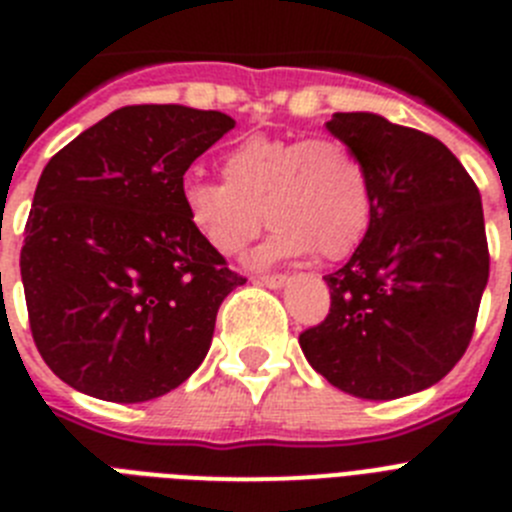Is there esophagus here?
<instances>
[{"instance_id": "esophagus-1", "label": "esophagus", "mask_w": 512, "mask_h": 512, "mask_svg": "<svg viewBox=\"0 0 512 512\" xmlns=\"http://www.w3.org/2000/svg\"><path fill=\"white\" fill-rule=\"evenodd\" d=\"M287 282H289V277H284V274H271V277L256 279V284H264V287H269V289H282Z\"/></svg>"}]
</instances>
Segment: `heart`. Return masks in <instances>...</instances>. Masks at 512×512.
Returning a JSON list of instances; mask_svg holds the SVG:
<instances>
[{"label":"heart","mask_w":512,"mask_h":512,"mask_svg":"<svg viewBox=\"0 0 512 512\" xmlns=\"http://www.w3.org/2000/svg\"><path fill=\"white\" fill-rule=\"evenodd\" d=\"M220 174L223 182L187 176L179 202L197 238L225 259L259 235L264 217L274 230L251 256L259 269L310 251L343 259L372 225L369 166L336 138L251 135L225 153Z\"/></svg>","instance_id":"b5f03b06"}]
</instances>
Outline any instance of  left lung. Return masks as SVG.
I'll return each instance as SVG.
<instances>
[{
    "mask_svg": "<svg viewBox=\"0 0 512 512\" xmlns=\"http://www.w3.org/2000/svg\"><path fill=\"white\" fill-rule=\"evenodd\" d=\"M325 128L369 166L374 215L354 256L325 277L330 312L302 333V354L346 395H415L472 341L490 277L479 189L433 135L374 112H336Z\"/></svg>",
    "mask_w": 512,
    "mask_h": 512,
    "instance_id": "1",
    "label": "left lung"
}]
</instances>
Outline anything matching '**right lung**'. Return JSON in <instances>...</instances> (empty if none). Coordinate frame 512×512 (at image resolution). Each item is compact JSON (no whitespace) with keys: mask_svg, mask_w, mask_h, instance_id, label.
<instances>
[{"mask_svg":"<svg viewBox=\"0 0 512 512\" xmlns=\"http://www.w3.org/2000/svg\"><path fill=\"white\" fill-rule=\"evenodd\" d=\"M233 117L133 104L40 174L20 274L35 346L74 390L146 402L205 361L217 310L246 284L187 223L179 187Z\"/></svg>","mask_w":512,"mask_h":512,"instance_id":"1","label":"right lung"}]
</instances>
